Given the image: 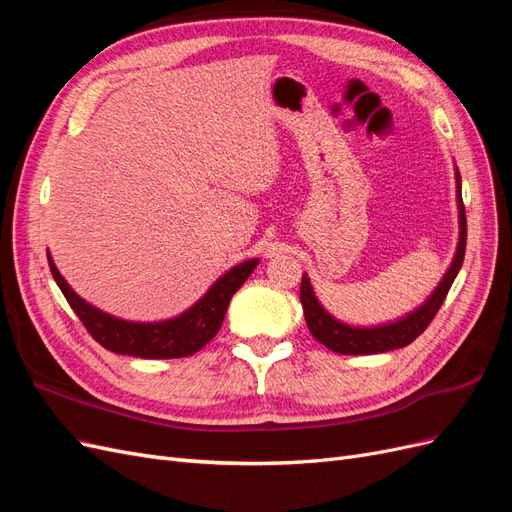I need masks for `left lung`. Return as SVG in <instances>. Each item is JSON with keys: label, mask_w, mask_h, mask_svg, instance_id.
I'll list each match as a JSON object with an SVG mask.
<instances>
[{"label": "left lung", "mask_w": 512, "mask_h": 512, "mask_svg": "<svg viewBox=\"0 0 512 512\" xmlns=\"http://www.w3.org/2000/svg\"><path fill=\"white\" fill-rule=\"evenodd\" d=\"M457 203H459V226H461L457 254L453 258L451 269L446 271L440 286L425 301V305H421L416 312H412L410 316L401 318L393 324H384V327H374V329H354L324 312L322 305L316 299L312 286H309L307 275H303L301 305H303L309 333H312L320 344H324L329 350L339 352V354H378V352H389V350L404 348V346L412 344L414 339L429 327V322L436 318L438 309L442 307L446 294H448V290H451L455 277L463 265V256H466L468 224H466V207H463V200H461L459 170H457Z\"/></svg>", "instance_id": "obj_1"}]
</instances>
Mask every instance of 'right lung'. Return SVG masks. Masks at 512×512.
<instances>
[{"mask_svg":"<svg viewBox=\"0 0 512 512\" xmlns=\"http://www.w3.org/2000/svg\"><path fill=\"white\" fill-rule=\"evenodd\" d=\"M256 265L258 260L254 258L232 267L209 288L203 299L179 318L143 324L113 318L100 312L94 305L85 303L79 294L72 292L49 256V267L55 282L59 290L64 292L74 314L83 322L87 333L106 350L141 356V359H181V356H190L209 344L222 327L232 294L243 286Z\"/></svg>","mask_w":512,"mask_h":512,"instance_id":"obj_1","label":"right lung"}]
</instances>
